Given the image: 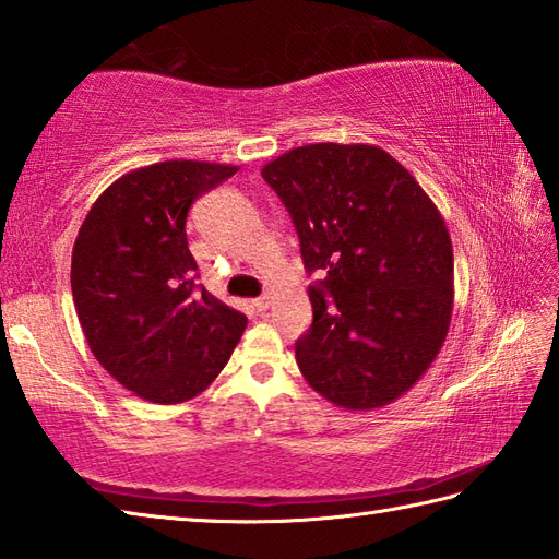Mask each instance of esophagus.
Returning <instances> with one entry per match:
<instances>
[{"label":"esophagus","mask_w":559,"mask_h":559,"mask_svg":"<svg viewBox=\"0 0 559 559\" xmlns=\"http://www.w3.org/2000/svg\"><path fill=\"white\" fill-rule=\"evenodd\" d=\"M269 305H271V298H269V295H261V298H257V300H254V307H257L259 312L269 310Z\"/></svg>","instance_id":"esophagus-1"}]
</instances>
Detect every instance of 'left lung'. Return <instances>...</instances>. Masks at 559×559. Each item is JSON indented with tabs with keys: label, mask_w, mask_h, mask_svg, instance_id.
<instances>
[{
	"label": "left lung",
	"mask_w": 559,
	"mask_h": 559,
	"mask_svg": "<svg viewBox=\"0 0 559 559\" xmlns=\"http://www.w3.org/2000/svg\"><path fill=\"white\" fill-rule=\"evenodd\" d=\"M286 204L310 286L312 326L295 360L317 394L348 411L382 408L444 346L454 249L418 180L384 148L307 144L261 168Z\"/></svg>",
	"instance_id": "8db88e82"
}]
</instances>
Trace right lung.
Returning <instances> with one entry per match:
<instances>
[{
    "instance_id": "1",
    "label": "right lung",
    "mask_w": 559,
    "mask_h": 559,
    "mask_svg": "<svg viewBox=\"0 0 559 559\" xmlns=\"http://www.w3.org/2000/svg\"><path fill=\"white\" fill-rule=\"evenodd\" d=\"M237 165L165 160L115 180L91 206L71 252V293L91 353L151 403L199 396L242 338L247 317L206 288L187 247L194 199Z\"/></svg>"
}]
</instances>
